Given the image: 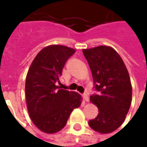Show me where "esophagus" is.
<instances>
[{
    "mask_svg": "<svg viewBox=\"0 0 147 147\" xmlns=\"http://www.w3.org/2000/svg\"><path fill=\"white\" fill-rule=\"evenodd\" d=\"M83 98H84L86 102H89V97H88L87 94H83Z\"/></svg>",
    "mask_w": 147,
    "mask_h": 147,
    "instance_id": "34e87169",
    "label": "esophagus"
}]
</instances>
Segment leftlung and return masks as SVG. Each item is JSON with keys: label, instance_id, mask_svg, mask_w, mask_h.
<instances>
[{"label": "left lung", "instance_id": "8db88e82", "mask_svg": "<svg viewBox=\"0 0 147 147\" xmlns=\"http://www.w3.org/2000/svg\"><path fill=\"white\" fill-rule=\"evenodd\" d=\"M92 72L94 88L90 101L98 107L99 114L89 125L99 133H110L124 122L131 103V80L124 62L109 46L82 50Z\"/></svg>", "mask_w": 147, "mask_h": 147}]
</instances>
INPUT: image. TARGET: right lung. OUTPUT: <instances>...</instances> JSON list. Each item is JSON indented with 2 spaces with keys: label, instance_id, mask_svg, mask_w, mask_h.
Instances as JSON below:
<instances>
[{
  "label": "right lung",
  "instance_id": "obj_1",
  "mask_svg": "<svg viewBox=\"0 0 147 147\" xmlns=\"http://www.w3.org/2000/svg\"><path fill=\"white\" fill-rule=\"evenodd\" d=\"M76 50L62 45H49L37 54L25 80L26 105L34 124L45 133L53 134L66 126L74 109L79 108L80 94L57 86L68 58Z\"/></svg>",
  "mask_w": 147,
  "mask_h": 147
}]
</instances>
